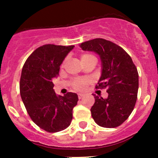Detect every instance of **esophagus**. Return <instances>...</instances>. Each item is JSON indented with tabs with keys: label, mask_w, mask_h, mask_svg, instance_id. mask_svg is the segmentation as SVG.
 Segmentation results:
<instances>
[{
	"label": "esophagus",
	"mask_w": 158,
	"mask_h": 158,
	"mask_svg": "<svg viewBox=\"0 0 158 158\" xmlns=\"http://www.w3.org/2000/svg\"><path fill=\"white\" fill-rule=\"evenodd\" d=\"M84 96H85V95H84V94H82V93H79V94H78V97H79V99L82 98Z\"/></svg>",
	"instance_id": "esophagus-1"
}]
</instances>
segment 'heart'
Here are the masks:
<instances>
[{
  "label": "heart",
  "mask_w": 158,
  "mask_h": 158,
  "mask_svg": "<svg viewBox=\"0 0 158 158\" xmlns=\"http://www.w3.org/2000/svg\"><path fill=\"white\" fill-rule=\"evenodd\" d=\"M92 60H96V59H95V56H93L91 53H83L80 56V60L82 63ZM65 62L63 63V64ZM71 84L73 89H76V90L82 91L86 88L87 85L89 84V80L85 79H79V78H78V79H73L72 81Z\"/></svg>",
  "instance_id": "b5f03b06"
}]
</instances>
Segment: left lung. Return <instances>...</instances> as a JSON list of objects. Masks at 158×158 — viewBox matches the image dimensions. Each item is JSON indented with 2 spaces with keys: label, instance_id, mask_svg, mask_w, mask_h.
Segmentation results:
<instances>
[{
  "label": "left lung",
  "instance_id": "obj_1",
  "mask_svg": "<svg viewBox=\"0 0 158 158\" xmlns=\"http://www.w3.org/2000/svg\"><path fill=\"white\" fill-rule=\"evenodd\" d=\"M83 50L100 56L102 70L97 89H106L107 98L94 95L92 118L103 128L120 126L131 114L138 98V73L130 56L118 45L102 38L81 44Z\"/></svg>",
  "mask_w": 158,
  "mask_h": 158
}]
</instances>
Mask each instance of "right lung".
I'll list each match as a JSON object with an SVG mask.
<instances>
[{
  "instance_id": "1",
  "label": "right lung",
  "mask_w": 158,
  "mask_h": 158,
  "mask_svg": "<svg viewBox=\"0 0 158 158\" xmlns=\"http://www.w3.org/2000/svg\"><path fill=\"white\" fill-rule=\"evenodd\" d=\"M74 46L46 44L35 49L27 59L21 72L20 93L31 120L49 133L61 131L69 126L73 109L79 100L77 94L63 96L53 90L52 78L59 75L60 66Z\"/></svg>"
}]
</instances>
